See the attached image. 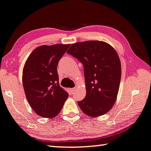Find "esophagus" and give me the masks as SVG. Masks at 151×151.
I'll return each instance as SVG.
<instances>
[{"label":"esophagus","mask_w":151,"mask_h":151,"mask_svg":"<svg viewBox=\"0 0 151 151\" xmlns=\"http://www.w3.org/2000/svg\"><path fill=\"white\" fill-rule=\"evenodd\" d=\"M75 89H76V88L75 87V88H71V89H69V91H70V92L71 93H73L75 91Z\"/></svg>","instance_id":"1"}]
</instances>
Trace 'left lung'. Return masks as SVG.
Listing matches in <instances>:
<instances>
[{
  "mask_svg": "<svg viewBox=\"0 0 151 151\" xmlns=\"http://www.w3.org/2000/svg\"><path fill=\"white\" fill-rule=\"evenodd\" d=\"M67 53L77 58L84 68L86 96L78 105L91 117L104 115L113 106L117 98L121 65L113 47L104 41L78 42Z\"/></svg>",
  "mask_w": 151,
  "mask_h": 151,
  "instance_id": "1",
  "label": "left lung"
}]
</instances>
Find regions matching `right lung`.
I'll list each match as a JSON object with an SVG mask.
<instances>
[{"mask_svg":"<svg viewBox=\"0 0 151 151\" xmlns=\"http://www.w3.org/2000/svg\"><path fill=\"white\" fill-rule=\"evenodd\" d=\"M70 45L38 47L24 66L22 82L26 99L35 113L42 117L57 116L68 97L67 91L60 85L57 66Z\"/></svg>","mask_w":151,"mask_h":151,"instance_id":"right-lung-1","label":"right lung"}]
</instances>
